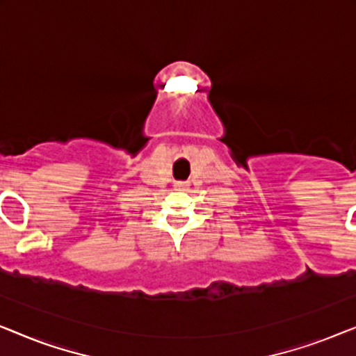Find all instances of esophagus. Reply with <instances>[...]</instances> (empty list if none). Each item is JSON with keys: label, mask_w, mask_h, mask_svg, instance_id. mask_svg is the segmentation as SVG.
Listing matches in <instances>:
<instances>
[{"label": "esophagus", "mask_w": 356, "mask_h": 356, "mask_svg": "<svg viewBox=\"0 0 356 356\" xmlns=\"http://www.w3.org/2000/svg\"><path fill=\"white\" fill-rule=\"evenodd\" d=\"M188 188H189L188 183H183V181L175 183V189H177V191H186Z\"/></svg>", "instance_id": "obj_1"}]
</instances>
